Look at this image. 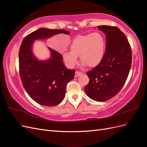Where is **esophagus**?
Listing matches in <instances>:
<instances>
[{
	"mask_svg": "<svg viewBox=\"0 0 147 147\" xmlns=\"http://www.w3.org/2000/svg\"><path fill=\"white\" fill-rule=\"evenodd\" d=\"M82 72H80V71H76L75 74V77H77L80 76V75H82Z\"/></svg>",
	"mask_w": 147,
	"mask_h": 147,
	"instance_id": "34e87169",
	"label": "esophagus"
}]
</instances>
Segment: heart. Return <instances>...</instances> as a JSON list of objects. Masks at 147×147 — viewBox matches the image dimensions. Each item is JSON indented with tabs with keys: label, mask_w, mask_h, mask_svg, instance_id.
I'll return each instance as SVG.
<instances>
[{
	"label": "heart",
	"mask_w": 147,
	"mask_h": 147,
	"mask_svg": "<svg viewBox=\"0 0 147 147\" xmlns=\"http://www.w3.org/2000/svg\"><path fill=\"white\" fill-rule=\"evenodd\" d=\"M70 51L63 53L66 65L73 68L77 63L78 56L89 67H94L102 60L105 54V41L99 32L80 35L75 37L69 47Z\"/></svg>",
	"instance_id": "heart-1"
}]
</instances>
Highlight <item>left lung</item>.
<instances>
[{
    "mask_svg": "<svg viewBox=\"0 0 147 147\" xmlns=\"http://www.w3.org/2000/svg\"><path fill=\"white\" fill-rule=\"evenodd\" d=\"M106 35L103 59L86 73L90 79L84 91L89 97L104 102L116 96L125 83L132 63V51L127 38L118 28L99 26Z\"/></svg>",
    "mask_w": 147,
    "mask_h": 147,
    "instance_id": "obj_1",
    "label": "left lung"
}]
</instances>
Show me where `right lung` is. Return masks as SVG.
<instances>
[{
	"label": "right lung",
	"mask_w": 147,
	"mask_h": 147,
	"mask_svg": "<svg viewBox=\"0 0 147 147\" xmlns=\"http://www.w3.org/2000/svg\"><path fill=\"white\" fill-rule=\"evenodd\" d=\"M70 32L65 30L40 28L26 36L19 51V71L26 91L37 103L45 106H55L64 99L67 84L73 80L75 70L66 67L59 53L48 48L51 57L39 61L32 51L35 40L45 39L54 35Z\"/></svg>",
	"instance_id": "1"
}]
</instances>
